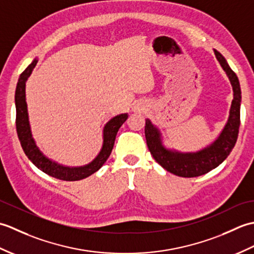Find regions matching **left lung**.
<instances>
[{"mask_svg":"<svg viewBox=\"0 0 254 254\" xmlns=\"http://www.w3.org/2000/svg\"><path fill=\"white\" fill-rule=\"evenodd\" d=\"M217 61L223 67L233 87L234 99L231 101L229 116L222 131L214 141L197 152L183 153L174 148H167L164 145L163 133L158 127L146 119L145 137L153 158L167 171L183 178H193L207 174L218 167L228 157L238 137L240 126L241 89L239 79L228 62L220 53L214 49Z\"/></svg>","mask_w":254,"mask_h":254,"instance_id":"8db88e82","label":"left lung"}]
</instances>
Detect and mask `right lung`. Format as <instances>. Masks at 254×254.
<instances>
[{"label": "right lung", "mask_w": 254, "mask_h": 254, "mask_svg": "<svg viewBox=\"0 0 254 254\" xmlns=\"http://www.w3.org/2000/svg\"><path fill=\"white\" fill-rule=\"evenodd\" d=\"M38 63V58L34 59L25 71L20 74L18 78L17 86L15 91V107H16V130L21 147L27 157L34 164L38 169L44 171L45 174L49 175L56 179L64 181H77L82 180L98 171L104 164L109 158L111 150L115 145L117 133L122 124L127 121L128 117L127 113H121L113 117L108 121L104 128H102V145L98 155L84 166H64L50 159L49 157L41 152L40 148L37 146L35 138L32 137L28 108L26 102V82L34 71Z\"/></svg>", "instance_id": "add662e5"}]
</instances>
